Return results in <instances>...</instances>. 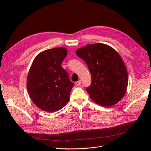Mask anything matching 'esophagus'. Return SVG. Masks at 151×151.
<instances>
[{
    "label": "esophagus",
    "mask_w": 151,
    "mask_h": 151,
    "mask_svg": "<svg viewBox=\"0 0 151 151\" xmlns=\"http://www.w3.org/2000/svg\"><path fill=\"white\" fill-rule=\"evenodd\" d=\"M81 84V81H77L76 83V86H80Z\"/></svg>",
    "instance_id": "esophagus-1"
}]
</instances>
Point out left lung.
I'll use <instances>...</instances> for the list:
<instances>
[{
    "mask_svg": "<svg viewBox=\"0 0 151 151\" xmlns=\"http://www.w3.org/2000/svg\"><path fill=\"white\" fill-rule=\"evenodd\" d=\"M76 54L91 74V84L86 89L91 99L106 107L119 102L126 93L128 73L118 52L107 45L96 43L77 49Z\"/></svg>",
    "mask_w": 151,
    "mask_h": 151,
    "instance_id": "8db88e82",
    "label": "left lung"
}]
</instances>
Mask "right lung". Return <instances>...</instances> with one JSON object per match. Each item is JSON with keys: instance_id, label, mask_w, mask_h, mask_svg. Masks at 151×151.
I'll use <instances>...</instances> for the list:
<instances>
[{"instance_id": "obj_1", "label": "right lung", "mask_w": 151, "mask_h": 151, "mask_svg": "<svg viewBox=\"0 0 151 151\" xmlns=\"http://www.w3.org/2000/svg\"><path fill=\"white\" fill-rule=\"evenodd\" d=\"M67 54L63 47L45 50L35 57L27 79L29 97L40 109L57 111L69 101L74 83L62 67Z\"/></svg>"}]
</instances>
